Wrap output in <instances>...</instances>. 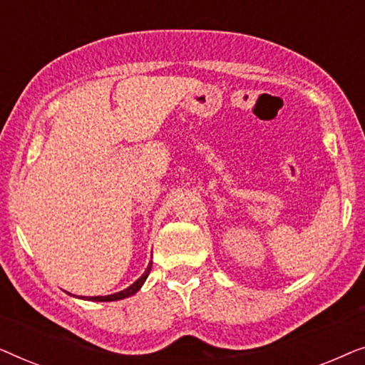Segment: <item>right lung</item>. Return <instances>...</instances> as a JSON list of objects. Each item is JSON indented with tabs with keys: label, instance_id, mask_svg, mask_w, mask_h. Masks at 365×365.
Here are the masks:
<instances>
[{
	"label": "right lung",
	"instance_id": "1",
	"mask_svg": "<svg viewBox=\"0 0 365 365\" xmlns=\"http://www.w3.org/2000/svg\"><path fill=\"white\" fill-rule=\"evenodd\" d=\"M151 266H153V261H149L146 271H144V274L141 277L138 279L136 282H133L131 286L123 289V291L119 292H114V294H109V296H94V297H79V299H84V301H94V302H111V301H121V299H126V297H131L136 294L139 289L143 287V284L146 282V279L149 276V272H151Z\"/></svg>",
	"mask_w": 365,
	"mask_h": 365
}]
</instances>
